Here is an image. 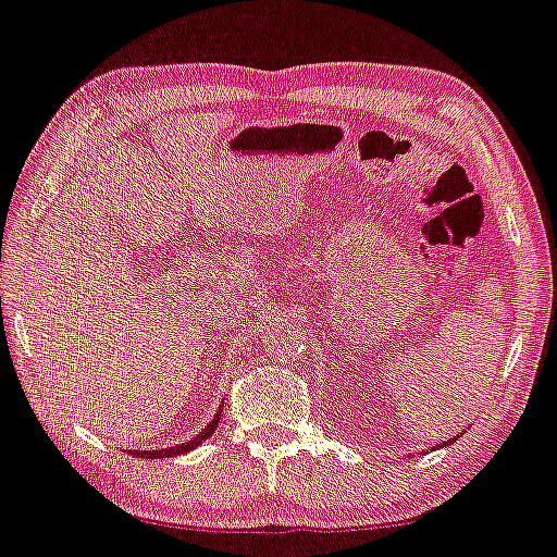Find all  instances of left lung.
Returning <instances> with one entry per match:
<instances>
[{
    "label": "left lung",
    "mask_w": 557,
    "mask_h": 557,
    "mask_svg": "<svg viewBox=\"0 0 557 557\" xmlns=\"http://www.w3.org/2000/svg\"><path fill=\"white\" fill-rule=\"evenodd\" d=\"M449 442H455V440H449Z\"/></svg>",
    "instance_id": "obj_1"
}]
</instances>
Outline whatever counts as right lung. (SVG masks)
Masks as SVG:
<instances>
[{"label":"right lung","instance_id":"right-lung-1","mask_svg":"<svg viewBox=\"0 0 557 557\" xmlns=\"http://www.w3.org/2000/svg\"><path fill=\"white\" fill-rule=\"evenodd\" d=\"M218 417H221V413H215V419L210 421V424L202 429L200 434L195 436V440H189V442H185V445H177V447H166V449H144V453H133V455H138V457H174V455H182V453H189V449H195L197 445H200V442H206L210 434H213V429L218 426Z\"/></svg>","mask_w":557,"mask_h":557}]
</instances>
